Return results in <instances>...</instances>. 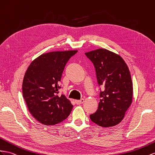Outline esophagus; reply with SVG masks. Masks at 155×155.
Returning <instances> with one entry per match:
<instances>
[{"instance_id":"34e87169","label":"esophagus","mask_w":155,"mask_h":155,"mask_svg":"<svg viewBox=\"0 0 155 155\" xmlns=\"http://www.w3.org/2000/svg\"><path fill=\"white\" fill-rule=\"evenodd\" d=\"M84 102H85L84 99H81V100H76V103L77 104H83Z\"/></svg>"}]
</instances>
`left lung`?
Wrapping results in <instances>:
<instances>
[{"label":"left lung","instance_id":"left-lung-1","mask_svg":"<svg viewBox=\"0 0 155 155\" xmlns=\"http://www.w3.org/2000/svg\"><path fill=\"white\" fill-rule=\"evenodd\" d=\"M95 67L98 83L105 87L100 92L98 108L90 119L102 127L120 123L132 101L133 84L126 62L118 54L106 49L85 53Z\"/></svg>","mask_w":155,"mask_h":155}]
</instances>
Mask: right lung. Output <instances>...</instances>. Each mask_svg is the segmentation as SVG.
Listing matches in <instances>:
<instances>
[{
    "mask_svg": "<svg viewBox=\"0 0 155 155\" xmlns=\"http://www.w3.org/2000/svg\"><path fill=\"white\" fill-rule=\"evenodd\" d=\"M78 50L44 53L32 61L25 74L23 97L31 114L45 125H55L68 117L73 105L64 95L58 97L66 62Z\"/></svg>",
    "mask_w": 155,
    "mask_h": 155,
    "instance_id": "obj_1",
    "label": "right lung"
}]
</instances>
